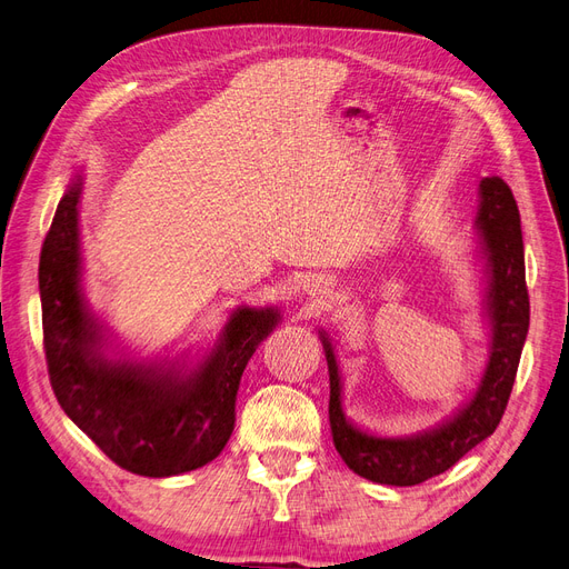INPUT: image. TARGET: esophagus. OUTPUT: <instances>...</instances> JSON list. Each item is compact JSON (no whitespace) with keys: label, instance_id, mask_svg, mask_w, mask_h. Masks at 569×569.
I'll return each mask as SVG.
<instances>
[{"label":"esophagus","instance_id":"esophagus-1","mask_svg":"<svg viewBox=\"0 0 569 569\" xmlns=\"http://www.w3.org/2000/svg\"><path fill=\"white\" fill-rule=\"evenodd\" d=\"M311 291H313V295H327V291H330V282H327V280H313L311 282Z\"/></svg>","mask_w":569,"mask_h":569}]
</instances>
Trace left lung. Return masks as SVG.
Masks as SVG:
<instances>
[{
	"mask_svg": "<svg viewBox=\"0 0 569 569\" xmlns=\"http://www.w3.org/2000/svg\"><path fill=\"white\" fill-rule=\"evenodd\" d=\"M481 253L487 258V316L491 322V353L485 377L472 399L453 418L422 435L375 437L351 425L341 408V380L335 349L320 332L330 372V427L341 460L377 485L412 487L437 477L496 432L518 375L529 330V295L525 280V244L520 211L501 178L479 182L475 218Z\"/></svg>",
	"mask_w": 569,
	"mask_h": 569,
	"instance_id": "left-lung-1",
	"label": "left lung"
}]
</instances>
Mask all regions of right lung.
<instances>
[{"label": "right lung", "mask_w": 569, "mask_h": 569, "mask_svg": "<svg viewBox=\"0 0 569 569\" xmlns=\"http://www.w3.org/2000/svg\"><path fill=\"white\" fill-rule=\"evenodd\" d=\"M80 192L78 173L57 206L40 253L51 389L66 416L123 470L142 477L197 470L226 449L239 380L280 316L274 308H237L218 347L192 372L107 358L101 325L80 284Z\"/></svg>", "instance_id": "add662e5"}]
</instances>
